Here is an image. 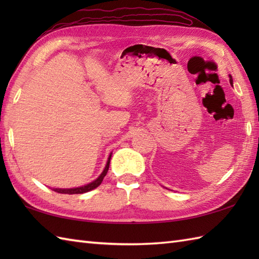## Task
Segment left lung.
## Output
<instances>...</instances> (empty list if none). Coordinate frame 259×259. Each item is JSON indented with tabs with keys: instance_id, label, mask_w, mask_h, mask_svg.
<instances>
[{
	"instance_id": "1",
	"label": "left lung",
	"mask_w": 259,
	"mask_h": 259,
	"mask_svg": "<svg viewBox=\"0 0 259 259\" xmlns=\"http://www.w3.org/2000/svg\"><path fill=\"white\" fill-rule=\"evenodd\" d=\"M229 81H230V83H233V79H232V76H230V80H229Z\"/></svg>"
}]
</instances>
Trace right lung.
<instances>
[{"instance_id": "add662e5", "label": "right lung", "mask_w": 259, "mask_h": 259, "mask_svg": "<svg viewBox=\"0 0 259 259\" xmlns=\"http://www.w3.org/2000/svg\"><path fill=\"white\" fill-rule=\"evenodd\" d=\"M110 159H111V156L109 157L108 159V162H107V166L106 168H104V170L102 171V174L99 176V178L96 179L95 181H92L91 184L87 185V186H82V187H79V188H72V189H59V188H56L53 189L54 191L59 192V194H68V195H74V194H83V192H87V191H90L92 189H96L98 186H100V184L102 183L103 178L106 177V175L108 172L109 170V164H110Z\"/></svg>"}]
</instances>
